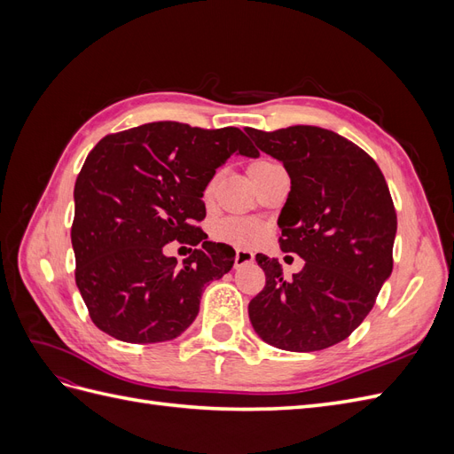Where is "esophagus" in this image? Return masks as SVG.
Masks as SVG:
<instances>
[{"mask_svg":"<svg viewBox=\"0 0 454 454\" xmlns=\"http://www.w3.org/2000/svg\"><path fill=\"white\" fill-rule=\"evenodd\" d=\"M254 257H255V255H254V252L239 248V250L235 252V269H239V267H242V265H248V263H252Z\"/></svg>","mask_w":454,"mask_h":454,"instance_id":"obj_1","label":"esophagus"}]
</instances>
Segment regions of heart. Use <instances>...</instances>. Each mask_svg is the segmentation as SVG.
I'll return each mask as SVG.
<instances>
[{"mask_svg": "<svg viewBox=\"0 0 454 454\" xmlns=\"http://www.w3.org/2000/svg\"><path fill=\"white\" fill-rule=\"evenodd\" d=\"M277 168H282L280 162L272 160V159H257L248 167V174L254 182L257 176L270 172V170H277ZM212 187H214V184H210L208 189H206V197L212 193ZM214 235L217 240H223L229 244H239V246H248L259 239L261 231L254 222H250V219L227 217V219H222V222L214 227Z\"/></svg>", "mask_w": 454, "mask_h": 454, "instance_id": "obj_1", "label": "heart"}]
</instances>
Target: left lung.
Listing matches in <instances>:
<instances>
[{"mask_svg":"<svg viewBox=\"0 0 454 454\" xmlns=\"http://www.w3.org/2000/svg\"><path fill=\"white\" fill-rule=\"evenodd\" d=\"M246 132L290 174L280 248L305 259L286 280L278 259L255 255L267 282L250 301V322L277 348H329L364 322L392 274L397 217L387 180L364 149L333 130Z\"/></svg>","mask_w":454,"mask_h":454,"instance_id":"obj_1","label":"left lung"}]
</instances>
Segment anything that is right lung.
<instances>
[{
	"mask_svg": "<svg viewBox=\"0 0 454 454\" xmlns=\"http://www.w3.org/2000/svg\"><path fill=\"white\" fill-rule=\"evenodd\" d=\"M231 155L259 151L240 129L174 121L109 134L90 151L74 189L72 246L75 284L104 333L147 345L193 324L204 286L235 263L229 244L195 225L206 185ZM172 239L200 246L182 268L161 254Z\"/></svg>",
	"mask_w": 454,
	"mask_h": 454,
	"instance_id": "add662e5",
	"label": "right lung"
}]
</instances>
